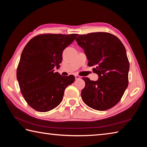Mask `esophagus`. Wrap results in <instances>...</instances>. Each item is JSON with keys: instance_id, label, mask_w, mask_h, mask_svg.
Returning <instances> with one entry per match:
<instances>
[{"instance_id": "obj_1", "label": "esophagus", "mask_w": 147, "mask_h": 147, "mask_svg": "<svg viewBox=\"0 0 147 147\" xmlns=\"http://www.w3.org/2000/svg\"><path fill=\"white\" fill-rule=\"evenodd\" d=\"M81 78L80 76H79V75H75V78H76V80L79 79V78Z\"/></svg>"}]
</instances>
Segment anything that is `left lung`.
Returning a JSON list of instances; mask_svg holds the SVG:
<instances>
[{"instance_id": "obj_1", "label": "left lung", "mask_w": 147, "mask_h": 147, "mask_svg": "<svg viewBox=\"0 0 147 147\" xmlns=\"http://www.w3.org/2000/svg\"><path fill=\"white\" fill-rule=\"evenodd\" d=\"M76 41L84 50L98 75L97 81L84 77L86 86L81 92L84 102L96 110L104 111L117 104L128 85L130 63L125 47L120 39L108 32L79 35Z\"/></svg>"}]
</instances>
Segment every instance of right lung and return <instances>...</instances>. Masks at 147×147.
I'll list each match as a JSON object with an SVG mask.
<instances>
[{
	"label": "right lung",
	"instance_id": "obj_1",
	"mask_svg": "<svg viewBox=\"0 0 147 147\" xmlns=\"http://www.w3.org/2000/svg\"><path fill=\"white\" fill-rule=\"evenodd\" d=\"M78 36L43 34L34 37L22 52L17 69V78L22 94L28 105L39 112L58 106L64 91L74 82L73 75L54 73L62 61L63 50Z\"/></svg>",
	"mask_w": 147,
	"mask_h": 147
}]
</instances>
